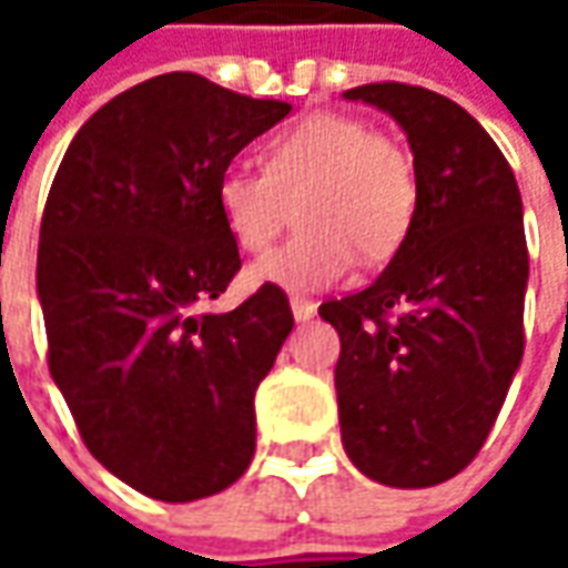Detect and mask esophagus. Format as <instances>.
<instances>
[{
	"label": "esophagus",
	"instance_id": "obj_1",
	"mask_svg": "<svg viewBox=\"0 0 568 568\" xmlns=\"http://www.w3.org/2000/svg\"><path fill=\"white\" fill-rule=\"evenodd\" d=\"M291 310H294L296 322H310L316 316V303L306 300V296H291Z\"/></svg>",
	"mask_w": 568,
	"mask_h": 568
}]
</instances>
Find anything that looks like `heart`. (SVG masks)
Here are the masks:
<instances>
[{"mask_svg": "<svg viewBox=\"0 0 568 568\" xmlns=\"http://www.w3.org/2000/svg\"><path fill=\"white\" fill-rule=\"evenodd\" d=\"M217 214L243 252H265L296 214L300 233L250 277L322 291L363 265L388 262L417 214V173L402 144L354 116H313L265 144L262 173L230 164L214 186Z\"/></svg>", "mask_w": 568, "mask_h": 568, "instance_id": "obj_1", "label": "heart"}]
</instances>
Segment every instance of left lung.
<instances>
[{
    "label": "left lung",
    "mask_w": 568,
    "mask_h": 568,
    "mask_svg": "<svg viewBox=\"0 0 568 568\" xmlns=\"http://www.w3.org/2000/svg\"><path fill=\"white\" fill-rule=\"evenodd\" d=\"M344 98L404 129L417 214L366 291L318 306L341 338V439L366 477L417 490L474 462L525 354L521 195L503 151L455 100L402 81Z\"/></svg>",
    "instance_id": "left-lung-1"
}]
</instances>
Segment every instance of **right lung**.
<instances>
[{
    "label": "right lung",
    "instance_id": "right-lung-1",
    "mask_svg": "<svg viewBox=\"0 0 568 568\" xmlns=\"http://www.w3.org/2000/svg\"><path fill=\"white\" fill-rule=\"evenodd\" d=\"M291 113L192 72L148 78L78 129L40 221L50 373L88 452L151 499L227 490L255 452V388L294 313L262 284L199 313L240 272L214 186Z\"/></svg>",
    "mask_w": 568,
    "mask_h": 568
}]
</instances>
